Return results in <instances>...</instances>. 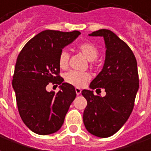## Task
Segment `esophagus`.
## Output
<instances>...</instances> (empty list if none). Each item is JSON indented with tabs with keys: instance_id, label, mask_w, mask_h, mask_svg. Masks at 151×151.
Listing matches in <instances>:
<instances>
[{
	"instance_id": "esophagus-1",
	"label": "esophagus",
	"mask_w": 151,
	"mask_h": 151,
	"mask_svg": "<svg viewBox=\"0 0 151 151\" xmlns=\"http://www.w3.org/2000/svg\"><path fill=\"white\" fill-rule=\"evenodd\" d=\"M75 91H76V93H77L78 95H79V94L81 93V90L80 89V88H78V87H76Z\"/></svg>"
}]
</instances>
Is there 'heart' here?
Instances as JSON below:
<instances>
[{
	"label": "heart",
	"mask_w": 151,
	"mask_h": 151,
	"mask_svg": "<svg viewBox=\"0 0 151 151\" xmlns=\"http://www.w3.org/2000/svg\"><path fill=\"white\" fill-rule=\"evenodd\" d=\"M78 50L90 61H94L98 58V47L91 42H84L78 46ZM69 63V53L62 50L58 58V65L61 69H66ZM91 78V75L87 72H78L71 70L65 74V81L67 83L77 87L83 86Z\"/></svg>",
	"instance_id": "b5f03b06"
}]
</instances>
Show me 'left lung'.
Listing matches in <instances>:
<instances>
[{
	"label": "left lung",
	"mask_w": 151,
	"mask_h": 151,
	"mask_svg": "<svg viewBox=\"0 0 151 151\" xmlns=\"http://www.w3.org/2000/svg\"><path fill=\"white\" fill-rule=\"evenodd\" d=\"M89 35L103 37L106 48L103 68L90 87L104 89L106 94L101 97L93 90L81 91L87 100L83 122L91 134L108 138L121 129L134 109L139 86L137 61L127 43L112 31L99 29Z\"/></svg>",
	"instance_id": "left-lung-1"
}]
</instances>
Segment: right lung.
Listing matches in <instances>:
<instances>
[{"instance_id": "add662e5", "label": "right lung", "mask_w": 151, "mask_h": 151, "mask_svg": "<svg viewBox=\"0 0 151 151\" xmlns=\"http://www.w3.org/2000/svg\"><path fill=\"white\" fill-rule=\"evenodd\" d=\"M80 34L76 30H45L28 41L17 57L13 78L17 105L22 121L37 134L59 130L75 99L74 86L59 75L58 58ZM50 82L60 86L58 92H47Z\"/></svg>"}]
</instances>
